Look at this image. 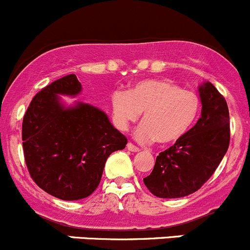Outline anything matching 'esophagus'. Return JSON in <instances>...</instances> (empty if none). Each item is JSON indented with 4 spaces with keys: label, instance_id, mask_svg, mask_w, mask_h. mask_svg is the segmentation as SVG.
Here are the masks:
<instances>
[{
    "label": "esophagus",
    "instance_id": "34e87169",
    "mask_svg": "<svg viewBox=\"0 0 250 250\" xmlns=\"http://www.w3.org/2000/svg\"><path fill=\"white\" fill-rule=\"evenodd\" d=\"M127 148L129 151H132V152H139V151H140V148L138 147V146H135L134 144H132V143L127 144Z\"/></svg>",
    "mask_w": 250,
    "mask_h": 250
}]
</instances>
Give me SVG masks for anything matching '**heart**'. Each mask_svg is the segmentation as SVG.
<instances>
[{
  "label": "heart",
  "instance_id": "heart-1",
  "mask_svg": "<svg viewBox=\"0 0 250 250\" xmlns=\"http://www.w3.org/2000/svg\"><path fill=\"white\" fill-rule=\"evenodd\" d=\"M112 107L121 129H125L144 112L138 139L173 145L192 129L202 103L195 92L183 89L172 81L144 80L127 93H115Z\"/></svg>",
  "mask_w": 250,
  "mask_h": 250
}]
</instances>
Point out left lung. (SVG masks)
I'll return each mask as SVG.
<instances>
[{
	"label": "left lung",
	"mask_w": 250,
	"mask_h": 250,
	"mask_svg": "<svg viewBox=\"0 0 250 250\" xmlns=\"http://www.w3.org/2000/svg\"><path fill=\"white\" fill-rule=\"evenodd\" d=\"M202 113L180 141L161 152L144 184L160 198H180L202 188L213 175L230 144L228 103L219 90L206 82L198 88Z\"/></svg>",
	"instance_id": "left-lung-1"
}]
</instances>
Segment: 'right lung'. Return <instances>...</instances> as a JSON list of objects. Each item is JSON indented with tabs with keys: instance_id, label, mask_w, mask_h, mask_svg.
<instances>
[{
	"instance_id": "right-lung-1",
	"label": "right lung",
	"mask_w": 250,
	"mask_h": 250,
	"mask_svg": "<svg viewBox=\"0 0 250 250\" xmlns=\"http://www.w3.org/2000/svg\"><path fill=\"white\" fill-rule=\"evenodd\" d=\"M81 90L74 74L54 81L35 95L22 120V148L32 180L64 201L92 195L107 157L127 145L104 111L83 103L71 107L60 103L58 94L76 97Z\"/></svg>"
}]
</instances>
